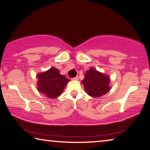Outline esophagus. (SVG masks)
<instances>
[{
    "mask_svg": "<svg viewBox=\"0 0 150 150\" xmlns=\"http://www.w3.org/2000/svg\"><path fill=\"white\" fill-rule=\"evenodd\" d=\"M72 80H78V76H76L74 78H72Z\"/></svg>",
    "mask_w": 150,
    "mask_h": 150,
    "instance_id": "1",
    "label": "esophagus"
}]
</instances>
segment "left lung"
I'll return each mask as SVG.
<instances>
[{"mask_svg":"<svg viewBox=\"0 0 150 150\" xmlns=\"http://www.w3.org/2000/svg\"><path fill=\"white\" fill-rule=\"evenodd\" d=\"M110 79L107 75L90 68L86 72L82 83L89 96L99 98L106 94L110 90Z\"/></svg>","mask_w":150,"mask_h":150,"instance_id":"8db88e82","label":"left lung"}]
</instances>
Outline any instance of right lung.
I'll return each mask as SVG.
<instances>
[{
    "instance_id": "1",
    "label": "right lung",
    "mask_w": 150,
    "mask_h": 150,
    "mask_svg": "<svg viewBox=\"0 0 150 150\" xmlns=\"http://www.w3.org/2000/svg\"><path fill=\"white\" fill-rule=\"evenodd\" d=\"M38 78V90L49 98L54 99L60 96L66 85L69 82L64 76L60 75L54 68L37 75Z\"/></svg>"
}]
</instances>
